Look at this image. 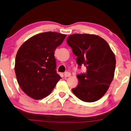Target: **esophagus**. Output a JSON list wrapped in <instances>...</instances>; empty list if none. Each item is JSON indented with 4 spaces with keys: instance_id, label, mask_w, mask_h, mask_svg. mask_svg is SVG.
<instances>
[{
    "instance_id": "obj_1",
    "label": "esophagus",
    "mask_w": 131,
    "mask_h": 131,
    "mask_svg": "<svg viewBox=\"0 0 131 131\" xmlns=\"http://www.w3.org/2000/svg\"><path fill=\"white\" fill-rule=\"evenodd\" d=\"M64 77H70V76L71 75V73H70L69 72H66L65 73H64Z\"/></svg>"
}]
</instances>
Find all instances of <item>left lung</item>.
Here are the masks:
<instances>
[{
    "instance_id": "1",
    "label": "left lung",
    "mask_w": 131,
    "mask_h": 131,
    "mask_svg": "<svg viewBox=\"0 0 131 131\" xmlns=\"http://www.w3.org/2000/svg\"><path fill=\"white\" fill-rule=\"evenodd\" d=\"M67 42L77 56L79 68L84 65L85 73L77 75L79 84L72 89L80 100L93 102L99 100L110 88L114 77L116 58L110 45L95 35L74 34Z\"/></svg>"
}]
</instances>
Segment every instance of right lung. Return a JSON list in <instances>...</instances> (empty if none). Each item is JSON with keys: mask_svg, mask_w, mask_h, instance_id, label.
Listing matches in <instances>:
<instances>
[{"mask_svg": "<svg viewBox=\"0 0 131 131\" xmlns=\"http://www.w3.org/2000/svg\"><path fill=\"white\" fill-rule=\"evenodd\" d=\"M65 37L56 32H45L30 38L19 48L15 59L16 79L32 99L46 97L61 79L56 70L54 52Z\"/></svg>", "mask_w": 131, "mask_h": 131, "instance_id": "1", "label": "right lung"}]
</instances>
